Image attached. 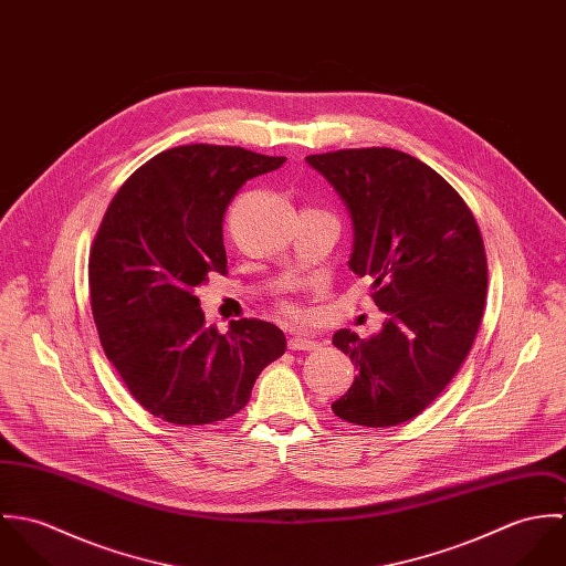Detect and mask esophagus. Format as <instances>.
I'll use <instances>...</instances> for the list:
<instances>
[{
    "label": "esophagus",
    "mask_w": 566,
    "mask_h": 566,
    "mask_svg": "<svg viewBox=\"0 0 566 566\" xmlns=\"http://www.w3.org/2000/svg\"><path fill=\"white\" fill-rule=\"evenodd\" d=\"M287 346H290V350H314V348H318V342L312 339V337L292 335V337L287 339Z\"/></svg>",
    "instance_id": "34e87169"
}]
</instances>
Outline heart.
Returning a JSON list of instances; mask_svg holds the SVG:
<instances>
[{
  "label": "heart",
  "instance_id": "heart-1",
  "mask_svg": "<svg viewBox=\"0 0 566 566\" xmlns=\"http://www.w3.org/2000/svg\"><path fill=\"white\" fill-rule=\"evenodd\" d=\"M281 312H283L287 318H298V314H301V310H298L292 301H283V303H281Z\"/></svg>",
  "mask_w": 566,
  "mask_h": 566
}]
</instances>
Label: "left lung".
I'll return each mask as SVG.
<instances>
[{"mask_svg": "<svg viewBox=\"0 0 566 566\" xmlns=\"http://www.w3.org/2000/svg\"><path fill=\"white\" fill-rule=\"evenodd\" d=\"M353 220L348 268L373 276L388 314L377 335L339 328L333 344L359 375L333 413L361 427L418 416L464 364L484 316L488 265L462 196L429 165L392 148L312 155Z\"/></svg>", "mask_w": 566, "mask_h": 566, "instance_id": "obj_1", "label": "left lung"}]
</instances>
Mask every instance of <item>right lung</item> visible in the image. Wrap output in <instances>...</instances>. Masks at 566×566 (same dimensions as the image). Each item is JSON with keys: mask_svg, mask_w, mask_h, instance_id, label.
<instances>
[{"mask_svg": "<svg viewBox=\"0 0 566 566\" xmlns=\"http://www.w3.org/2000/svg\"><path fill=\"white\" fill-rule=\"evenodd\" d=\"M285 161L238 146H178L142 165L111 200L88 256L91 312L108 361L153 416L224 420L285 353L274 324L205 326L196 296L209 272H227V207L245 180Z\"/></svg>", "mask_w": 566, "mask_h": 566, "instance_id": "obj_1", "label": "right lung"}]
</instances>
